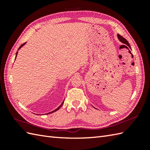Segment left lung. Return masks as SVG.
Masks as SVG:
<instances>
[{"instance_id": "obj_1", "label": "left lung", "mask_w": 150, "mask_h": 150, "mask_svg": "<svg viewBox=\"0 0 150 150\" xmlns=\"http://www.w3.org/2000/svg\"><path fill=\"white\" fill-rule=\"evenodd\" d=\"M117 37H118V39L119 40V41H120V42H122V43H123V44H126V45L128 46L129 47V48L131 49V46H130L129 42H128V40L124 39V38H123L122 36H120V35H119V34L117 35Z\"/></svg>"}]
</instances>
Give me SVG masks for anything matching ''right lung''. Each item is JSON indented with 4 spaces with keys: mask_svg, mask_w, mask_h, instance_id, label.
<instances>
[{
    "mask_svg": "<svg viewBox=\"0 0 150 150\" xmlns=\"http://www.w3.org/2000/svg\"><path fill=\"white\" fill-rule=\"evenodd\" d=\"M26 44V42H25L24 44H22V45L20 46V47H19V48L18 49V50H20L21 48V47H22V46H24V45H25V44ZM17 54H18V52H17V53H16V55H15V59H16V57H17ZM64 100H63V102H62V104H60V106L58 107V108H57V109L56 110H53V111H51V112H50V113H46V114H50V113H53V112H55V111H57V110H59V109H60V107H61L62 106V105L63 104V103H64Z\"/></svg>",
    "mask_w": 150,
    "mask_h": 150,
    "instance_id": "1",
    "label": "right lung"
}]
</instances>
